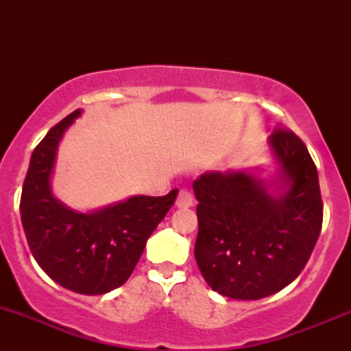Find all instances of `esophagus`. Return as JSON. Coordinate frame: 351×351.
Listing matches in <instances>:
<instances>
[{"mask_svg":"<svg viewBox=\"0 0 351 351\" xmlns=\"http://www.w3.org/2000/svg\"><path fill=\"white\" fill-rule=\"evenodd\" d=\"M195 204V198L189 189H181L178 198H176V206L178 208H191Z\"/></svg>","mask_w":351,"mask_h":351,"instance_id":"esophagus-1","label":"esophagus"}]
</instances>
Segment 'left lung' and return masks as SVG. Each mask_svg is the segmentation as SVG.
Segmentation results:
<instances>
[{
    "label": "left lung",
    "instance_id": "obj_1",
    "mask_svg": "<svg viewBox=\"0 0 351 351\" xmlns=\"http://www.w3.org/2000/svg\"><path fill=\"white\" fill-rule=\"evenodd\" d=\"M271 178L254 170L206 171L193 181L198 206L195 257L213 291L257 300L302 272L322 229L320 186L304 142L289 130L267 140Z\"/></svg>",
    "mask_w": 351,
    "mask_h": 351
}]
</instances>
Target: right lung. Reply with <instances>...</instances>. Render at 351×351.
<instances>
[{
  "mask_svg": "<svg viewBox=\"0 0 351 351\" xmlns=\"http://www.w3.org/2000/svg\"><path fill=\"white\" fill-rule=\"evenodd\" d=\"M82 115L77 108L52 127L31 155L23 184L21 223L36 263L64 289L107 293L127 282L148 237L175 204L165 196H130L94 211H75L52 191L59 143Z\"/></svg>",
  "mask_w": 351,
  "mask_h": 351,
  "instance_id": "1",
  "label": "right lung"
}]
</instances>
